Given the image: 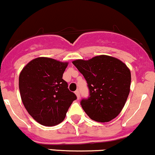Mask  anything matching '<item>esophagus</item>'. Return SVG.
<instances>
[{
  "label": "esophagus",
  "instance_id": "34e87169",
  "mask_svg": "<svg viewBox=\"0 0 155 155\" xmlns=\"http://www.w3.org/2000/svg\"><path fill=\"white\" fill-rule=\"evenodd\" d=\"M74 93H75L76 96H77L78 99V100H79L80 97H81V95H80V91H79V90H76V91H74Z\"/></svg>",
  "mask_w": 155,
  "mask_h": 155
}]
</instances>
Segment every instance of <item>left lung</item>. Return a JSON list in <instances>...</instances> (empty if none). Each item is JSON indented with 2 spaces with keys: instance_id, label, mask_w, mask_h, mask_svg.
Masks as SVG:
<instances>
[{
  "instance_id": "8db88e82",
  "label": "left lung",
  "mask_w": 155,
  "mask_h": 155,
  "mask_svg": "<svg viewBox=\"0 0 155 155\" xmlns=\"http://www.w3.org/2000/svg\"><path fill=\"white\" fill-rule=\"evenodd\" d=\"M87 82L89 95L81 101L94 121L107 122L120 114L130 93L131 73L119 59L99 55L88 61H72Z\"/></svg>"
}]
</instances>
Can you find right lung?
I'll return each mask as SVG.
<instances>
[{
	"label": "right lung",
	"instance_id": "add662e5",
	"mask_svg": "<svg viewBox=\"0 0 155 155\" xmlns=\"http://www.w3.org/2000/svg\"><path fill=\"white\" fill-rule=\"evenodd\" d=\"M68 63L40 57L22 69L19 77L20 96L28 114L39 124L51 127L65 119L77 99L62 78Z\"/></svg>",
	"mask_w": 155,
	"mask_h": 155
}]
</instances>
